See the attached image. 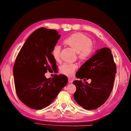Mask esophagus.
Listing matches in <instances>:
<instances>
[{
	"label": "esophagus",
	"mask_w": 131,
	"mask_h": 131,
	"mask_svg": "<svg viewBox=\"0 0 131 131\" xmlns=\"http://www.w3.org/2000/svg\"><path fill=\"white\" fill-rule=\"evenodd\" d=\"M73 79L70 78H68V83H72L73 82Z\"/></svg>",
	"instance_id": "1"
}]
</instances>
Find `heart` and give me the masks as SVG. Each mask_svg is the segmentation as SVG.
Masks as SVG:
<instances>
[{"label":"heart","mask_w":131,"mask_h":131,"mask_svg":"<svg viewBox=\"0 0 131 131\" xmlns=\"http://www.w3.org/2000/svg\"><path fill=\"white\" fill-rule=\"evenodd\" d=\"M64 42L77 52L78 58L81 61L87 60L94 52V48L91 44L92 41L83 34H73L67 38ZM60 50L61 47L56 44L52 51V55L56 61H59L60 59ZM77 68L76 64L64 63L60 66V71L63 74L71 76L73 75Z\"/></svg>","instance_id":"b5f03b06"}]
</instances>
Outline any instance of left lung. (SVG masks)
I'll list each match as a JSON object with an SVG mask.
<instances>
[{
	"label": "left lung",
	"mask_w": 131,
	"mask_h": 131,
	"mask_svg": "<svg viewBox=\"0 0 131 131\" xmlns=\"http://www.w3.org/2000/svg\"><path fill=\"white\" fill-rule=\"evenodd\" d=\"M116 73V67L111 51L108 48L96 50L95 53L80 67L76 78L91 79L87 81L75 80L76 87L73 97L84 109L95 110L107 101L111 93Z\"/></svg>",
	"instance_id": "8db88e82"
}]
</instances>
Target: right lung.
<instances>
[{
    "label": "right lung",
    "instance_id": "right-lung-1",
    "mask_svg": "<svg viewBox=\"0 0 131 131\" xmlns=\"http://www.w3.org/2000/svg\"><path fill=\"white\" fill-rule=\"evenodd\" d=\"M60 38L55 29L40 28L30 35L17 56L13 72L19 99L28 107L41 110L47 107L68 82L64 75L52 79L45 73L57 68L52 51Z\"/></svg>",
    "mask_w": 131,
    "mask_h": 131
}]
</instances>
